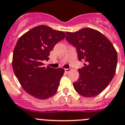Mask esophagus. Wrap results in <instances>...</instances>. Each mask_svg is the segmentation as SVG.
<instances>
[{"instance_id":"obj_1","label":"esophagus","mask_w":125,"mask_h":125,"mask_svg":"<svg viewBox=\"0 0 125 125\" xmlns=\"http://www.w3.org/2000/svg\"><path fill=\"white\" fill-rule=\"evenodd\" d=\"M64 71H65V72L68 73V72H69L70 71V68H65V69H64Z\"/></svg>"}]
</instances>
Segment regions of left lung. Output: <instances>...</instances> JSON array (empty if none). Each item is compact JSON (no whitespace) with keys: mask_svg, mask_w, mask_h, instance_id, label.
I'll list each match as a JSON object with an SVG mask.
<instances>
[{"mask_svg":"<svg viewBox=\"0 0 125 125\" xmlns=\"http://www.w3.org/2000/svg\"><path fill=\"white\" fill-rule=\"evenodd\" d=\"M66 39L76 47L80 61L84 66L73 87L84 97L98 95L109 85L115 73L117 53L112 42L91 28H84L75 32H66Z\"/></svg>","mask_w":125,"mask_h":125,"instance_id":"1","label":"left lung"}]
</instances>
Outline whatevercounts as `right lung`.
I'll list each match as a JSON object with an SVG mask.
<instances>
[{
    "label": "right lung",
    "instance_id": "1",
    "mask_svg": "<svg viewBox=\"0 0 125 125\" xmlns=\"http://www.w3.org/2000/svg\"><path fill=\"white\" fill-rule=\"evenodd\" d=\"M66 34L46 25H38L22 35L13 53L12 67L19 83L27 93L40 100L55 95L63 76V68L44 66L49 52Z\"/></svg>",
    "mask_w": 125,
    "mask_h": 125
}]
</instances>
